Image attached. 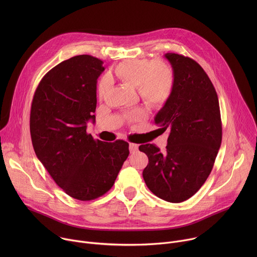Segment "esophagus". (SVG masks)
Wrapping results in <instances>:
<instances>
[{"label": "esophagus", "mask_w": 257, "mask_h": 257, "mask_svg": "<svg viewBox=\"0 0 257 257\" xmlns=\"http://www.w3.org/2000/svg\"><path fill=\"white\" fill-rule=\"evenodd\" d=\"M129 150H130V153H135L138 151V144H135V143H130L129 144Z\"/></svg>", "instance_id": "1"}]
</instances>
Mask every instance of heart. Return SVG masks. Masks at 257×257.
<instances>
[{
	"mask_svg": "<svg viewBox=\"0 0 257 257\" xmlns=\"http://www.w3.org/2000/svg\"><path fill=\"white\" fill-rule=\"evenodd\" d=\"M116 75L124 83L137 86L142 99L154 107L163 106L171 97L174 89V72L165 62L140 59L121 63L117 66ZM107 79H103L98 87L102 95L107 89ZM144 118V113L136 109L130 114V121H139Z\"/></svg>",
	"mask_w": 257,
	"mask_h": 257,
	"instance_id": "b5f03b06",
	"label": "heart"
}]
</instances>
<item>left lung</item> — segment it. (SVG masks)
<instances>
[{"label": "left lung", "mask_w": 257, "mask_h": 257, "mask_svg": "<svg viewBox=\"0 0 257 257\" xmlns=\"http://www.w3.org/2000/svg\"><path fill=\"white\" fill-rule=\"evenodd\" d=\"M174 72V89L155 118L169 132L166 153L146 143L149 158L142 176L158 197L173 203L193 196L209 176L222 143V121L216 91L202 67L182 55L167 53Z\"/></svg>", "instance_id": "1"}]
</instances>
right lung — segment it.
Instances as JSON below:
<instances>
[{
    "label": "right lung",
    "mask_w": 257,
    "mask_h": 257,
    "mask_svg": "<svg viewBox=\"0 0 257 257\" xmlns=\"http://www.w3.org/2000/svg\"><path fill=\"white\" fill-rule=\"evenodd\" d=\"M103 62L89 55L58 64L41 80L30 109L36 157L69 196L92 200L106 193L129 156L124 140L103 142L86 133L95 122L96 83Z\"/></svg>",
    "instance_id": "add662e5"
}]
</instances>
